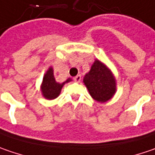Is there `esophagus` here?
<instances>
[{"instance_id":"34e87169","label":"esophagus","mask_w":155,"mask_h":155,"mask_svg":"<svg viewBox=\"0 0 155 155\" xmlns=\"http://www.w3.org/2000/svg\"><path fill=\"white\" fill-rule=\"evenodd\" d=\"M81 76L80 74H78V75H76L75 77H74V81H76V82H80V81H81Z\"/></svg>"}]
</instances>
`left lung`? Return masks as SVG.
I'll return each mask as SVG.
<instances>
[{
  "instance_id": "left-lung-1",
  "label": "left lung",
  "mask_w": 155,
  "mask_h": 155,
  "mask_svg": "<svg viewBox=\"0 0 155 155\" xmlns=\"http://www.w3.org/2000/svg\"><path fill=\"white\" fill-rule=\"evenodd\" d=\"M83 83L89 94L98 102L104 103L111 100L116 93V80L109 68L96 59L90 71L85 74Z\"/></svg>"
}]
</instances>
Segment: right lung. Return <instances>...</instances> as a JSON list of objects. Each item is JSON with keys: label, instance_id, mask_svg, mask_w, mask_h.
<instances>
[{"label": "right lung", "instance_id": "add662e5", "mask_svg": "<svg viewBox=\"0 0 155 155\" xmlns=\"http://www.w3.org/2000/svg\"><path fill=\"white\" fill-rule=\"evenodd\" d=\"M70 81H72V79L68 78L67 81L62 83L57 82L55 80V77H54V74L53 67H49L48 69L44 74L43 80H42V82L41 85V94L47 100H54L60 95L63 86L66 83L70 82Z\"/></svg>", "mask_w": 155, "mask_h": 155}]
</instances>
